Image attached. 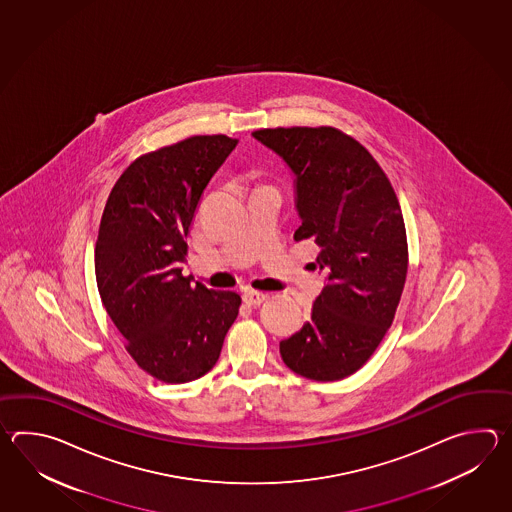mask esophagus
Returning a JSON list of instances; mask_svg holds the SVG:
<instances>
[{
    "label": "esophagus",
    "mask_w": 512,
    "mask_h": 512,
    "mask_svg": "<svg viewBox=\"0 0 512 512\" xmlns=\"http://www.w3.org/2000/svg\"><path fill=\"white\" fill-rule=\"evenodd\" d=\"M269 296L265 293H260V291H254V289H245L243 291V300H245V304L249 305H260L267 300Z\"/></svg>",
    "instance_id": "obj_1"
}]
</instances>
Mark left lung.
Returning <instances> with one entry per match:
<instances>
[{
	"instance_id": "8db88e82",
	"label": "left lung",
	"mask_w": 512,
	"mask_h": 512,
	"mask_svg": "<svg viewBox=\"0 0 512 512\" xmlns=\"http://www.w3.org/2000/svg\"><path fill=\"white\" fill-rule=\"evenodd\" d=\"M252 137L293 170L302 219L294 240L315 241L326 272L309 322L280 342V355L305 379L340 381L368 362L403 294L408 243L399 199L371 153L337 128H267Z\"/></svg>"
}]
</instances>
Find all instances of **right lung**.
I'll list each match as a JSON object with an SVG mask.
<instances>
[{"instance_id":"1","label":"right lung","mask_w":512,"mask_h":512,"mask_svg":"<svg viewBox=\"0 0 512 512\" xmlns=\"http://www.w3.org/2000/svg\"><path fill=\"white\" fill-rule=\"evenodd\" d=\"M196 135L144 153L111 188L98 227L95 274L109 318L141 370L170 384L214 368L240 294L183 276L185 238L212 175L236 148Z\"/></svg>"}]
</instances>
